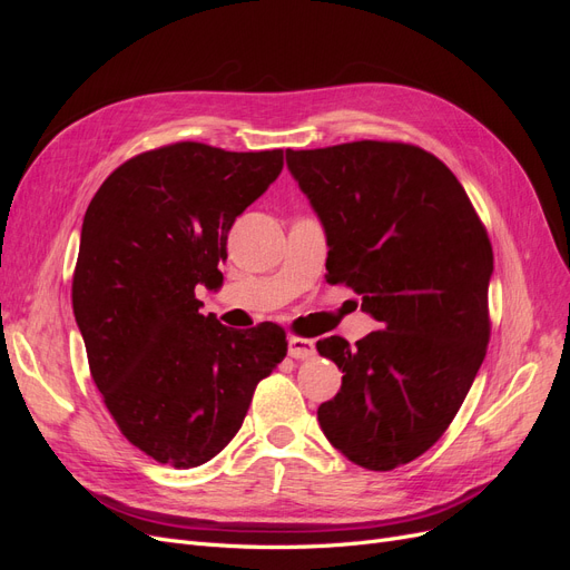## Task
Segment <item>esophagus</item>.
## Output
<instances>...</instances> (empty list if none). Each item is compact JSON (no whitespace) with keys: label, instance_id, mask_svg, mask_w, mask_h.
Listing matches in <instances>:
<instances>
[{"label":"esophagus","instance_id":"1","mask_svg":"<svg viewBox=\"0 0 570 570\" xmlns=\"http://www.w3.org/2000/svg\"><path fill=\"white\" fill-rule=\"evenodd\" d=\"M287 354L292 358H312L316 354V344L314 340H306L299 335H289L287 340Z\"/></svg>","mask_w":570,"mask_h":570}]
</instances>
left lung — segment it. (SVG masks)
<instances>
[{
  "instance_id": "1",
  "label": "left lung",
  "mask_w": 570,
  "mask_h": 570,
  "mask_svg": "<svg viewBox=\"0 0 570 570\" xmlns=\"http://www.w3.org/2000/svg\"><path fill=\"white\" fill-rule=\"evenodd\" d=\"M285 159L325 228V281L352 287L383 327L354 347L316 342L344 373L318 423L361 469L392 471L442 438L485 358L488 230L452 170L416 145L361 140Z\"/></svg>"
}]
</instances>
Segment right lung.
Masks as SVG:
<instances>
[{"label": "right lung", "instance_id": "obj_1", "mask_svg": "<svg viewBox=\"0 0 570 570\" xmlns=\"http://www.w3.org/2000/svg\"><path fill=\"white\" fill-rule=\"evenodd\" d=\"M281 170L283 149L176 142L120 164L85 212L76 323L118 430L154 461L214 459L287 354L281 325L235 331L195 297L223 283L228 230Z\"/></svg>", "mask_w": 570, "mask_h": 570}]
</instances>
